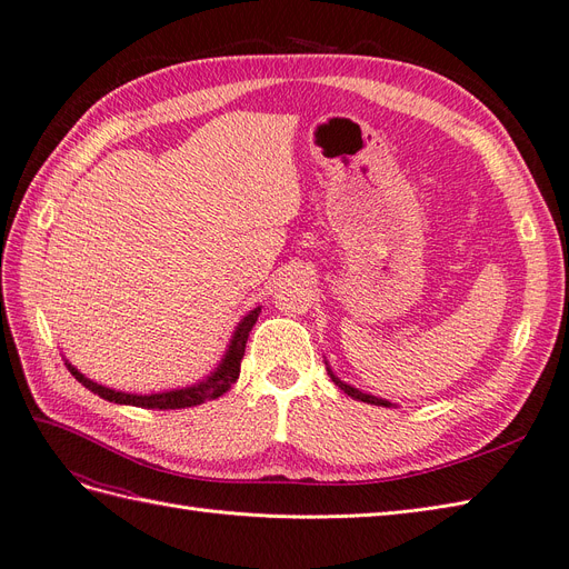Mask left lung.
<instances>
[{
    "label": "left lung",
    "instance_id": "8db88e82",
    "mask_svg": "<svg viewBox=\"0 0 569 569\" xmlns=\"http://www.w3.org/2000/svg\"><path fill=\"white\" fill-rule=\"evenodd\" d=\"M326 367H328V375H330V379L335 381V386H339V390H343L346 395H349V398L360 400V402H367V405H377V407H395L392 402H388V400H383V398H377V395H369V392H365V390H360V388H356V386H351V383L341 381V379L332 372V367H330L328 360H326Z\"/></svg>",
    "mask_w": 569,
    "mask_h": 569
}]
</instances>
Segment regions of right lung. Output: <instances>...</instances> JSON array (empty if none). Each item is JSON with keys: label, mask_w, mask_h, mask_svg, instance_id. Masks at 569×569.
Listing matches in <instances>:
<instances>
[{"label": "right lung", "mask_w": 569, "mask_h": 569, "mask_svg": "<svg viewBox=\"0 0 569 569\" xmlns=\"http://www.w3.org/2000/svg\"><path fill=\"white\" fill-rule=\"evenodd\" d=\"M258 316H260V307H256V309L246 313L237 323V328L232 332V339H230L228 349H226V356L220 358V362L213 367V372L209 377H204L202 381H197V383L186 386V388H171V390L148 392V395L126 392V390L107 388L102 383L88 379L67 358H64V365H67V369H69L73 379H77L81 386H86L90 392L100 395V398L107 400V402L130 405V407H141V409H186V407H194V405H202L207 400L220 398V395L228 392L232 388V383L239 379V367H241V358H243V351H246V341H249V332L256 326Z\"/></svg>", "instance_id": "1"}]
</instances>
